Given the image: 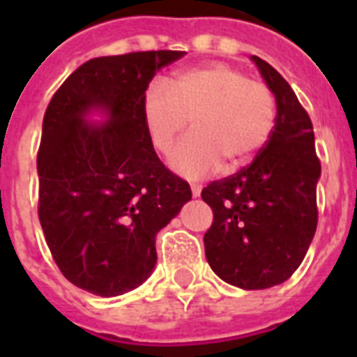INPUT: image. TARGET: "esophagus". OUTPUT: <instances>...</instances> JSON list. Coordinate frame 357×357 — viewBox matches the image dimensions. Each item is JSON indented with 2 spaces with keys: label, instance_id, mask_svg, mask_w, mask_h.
<instances>
[{
  "label": "esophagus",
  "instance_id": "34e87169",
  "mask_svg": "<svg viewBox=\"0 0 357 357\" xmlns=\"http://www.w3.org/2000/svg\"><path fill=\"white\" fill-rule=\"evenodd\" d=\"M190 190H192V196L195 198H198L202 192V185H196V183H190Z\"/></svg>",
  "mask_w": 357,
  "mask_h": 357
}]
</instances>
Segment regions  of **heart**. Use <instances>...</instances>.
<instances>
[{
    "instance_id": "obj_1",
    "label": "heart",
    "mask_w": 357,
    "mask_h": 357,
    "mask_svg": "<svg viewBox=\"0 0 357 357\" xmlns=\"http://www.w3.org/2000/svg\"><path fill=\"white\" fill-rule=\"evenodd\" d=\"M192 120V135L170 153V167L185 178L237 170L271 140L276 100L271 89L226 63L181 70L168 81H153L142 98V122L157 151L170 150Z\"/></svg>"
}]
</instances>
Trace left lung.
I'll return each instance as SVG.
<instances>
[{"label": "left lung", "instance_id": "8db88e82", "mask_svg": "<svg viewBox=\"0 0 357 357\" xmlns=\"http://www.w3.org/2000/svg\"><path fill=\"white\" fill-rule=\"evenodd\" d=\"M276 98V126L248 167L213 181L202 200L213 209L204 235L207 263L235 287L280 285L304 259L317 229L321 161L310 114L287 81L252 55Z\"/></svg>", "mask_w": 357, "mask_h": 357}]
</instances>
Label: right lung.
<instances>
[{
  "label": "right lung",
  "instance_id": "1",
  "mask_svg": "<svg viewBox=\"0 0 357 357\" xmlns=\"http://www.w3.org/2000/svg\"><path fill=\"white\" fill-rule=\"evenodd\" d=\"M185 52H135L81 64L53 94L36 157L38 218L53 259L75 287L119 296L146 282L155 235L192 198L157 157L142 122L155 72ZM103 110L107 123L86 120Z\"/></svg>",
  "mask_w": 357,
  "mask_h": 357
}]
</instances>
